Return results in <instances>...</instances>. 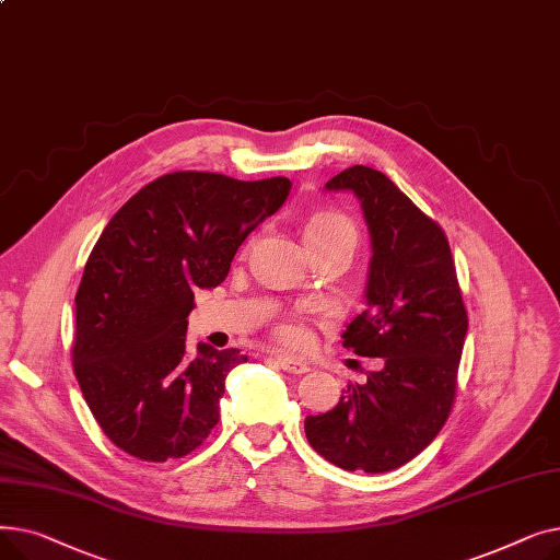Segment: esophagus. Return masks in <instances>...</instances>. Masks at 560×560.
Instances as JSON below:
<instances>
[{"label": "esophagus", "instance_id": "34e87169", "mask_svg": "<svg viewBox=\"0 0 560 560\" xmlns=\"http://www.w3.org/2000/svg\"><path fill=\"white\" fill-rule=\"evenodd\" d=\"M277 363L288 374H306L311 370L308 363H304V361H300L295 357H277Z\"/></svg>", "mask_w": 560, "mask_h": 560}]
</instances>
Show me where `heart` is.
I'll return each instance as SVG.
<instances>
[{
	"label": "heart",
	"mask_w": 560,
	"mask_h": 560,
	"mask_svg": "<svg viewBox=\"0 0 560 560\" xmlns=\"http://www.w3.org/2000/svg\"><path fill=\"white\" fill-rule=\"evenodd\" d=\"M342 235H351V238H357V229L347 218H342L338 213H317L304 226V243L308 249L331 243L336 238H342ZM279 338L288 345H302L306 340L304 331L295 325H283L279 329Z\"/></svg>",
	"instance_id": "1"
}]
</instances>
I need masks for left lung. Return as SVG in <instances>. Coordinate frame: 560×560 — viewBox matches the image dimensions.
Segmentation results:
<instances>
[{
	"mask_svg": "<svg viewBox=\"0 0 560 560\" xmlns=\"http://www.w3.org/2000/svg\"><path fill=\"white\" fill-rule=\"evenodd\" d=\"M325 188L354 192L372 245L368 306L347 325L342 347L384 359V368L327 413L308 416L304 431L319 456L349 472H390L450 418L467 313L443 229L384 172L354 165Z\"/></svg>",
	"mask_w": 560,
	"mask_h": 560,
	"instance_id": "obj_1",
	"label": "left lung"
}]
</instances>
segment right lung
Returning a JSON list of instances; mask_svg holds the SVG:
<instances>
[{"instance_id":"add662e5","label":"right lung","mask_w":560,"mask_h":560,"mask_svg":"<svg viewBox=\"0 0 560 560\" xmlns=\"http://www.w3.org/2000/svg\"><path fill=\"white\" fill-rule=\"evenodd\" d=\"M290 179L172 172L138 190L102 231L77 290L74 374L113 445L163 463L197 450L220 420L238 349L186 342L197 290L220 285Z\"/></svg>"}]
</instances>
